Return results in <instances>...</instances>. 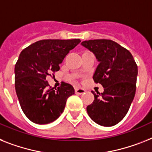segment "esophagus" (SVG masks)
<instances>
[{
    "mask_svg": "<svg viewBox=\"0 0 152 152\" xmlns=\"http://www.w3.org/2000/svg\"><path fill=\"white\" fill-rule=\"evenodd\" d=\"M85 92V90L84 88H75V93L78 94V95H81Z\"/></svg>",
    "mask_w": 152,
    "mask_h": 152,
    "instance_id": "esophagus-1",
    "label": "esophagus"
}]
</instances>
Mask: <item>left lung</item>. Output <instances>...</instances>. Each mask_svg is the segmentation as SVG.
Wrapping results in <instances>:
<instances>
[{
	"label": "left lung",
	"mask_w": 152,
	"mask_h": 152,
	"mask_svg": "<svg viewBox=\"0 0 152 152\" xmlns=\"http://www.w3.org/2000/svg\"><path fill=\"white\" fill-rule=\"evenodd\" d=\"M81 45L92 52L99 65L93 79L104 88L95 93L94 101L87 106L90 118L104 126H112L126 116L136 91L137 66L130 51L110 39L83 41Z\"/></svg>",
	"instance_id": "8db88e82"
}]
</instances>
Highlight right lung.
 <instances>
[{"mask_svg":"<svg viewBox=\"0 0 152 152\" xmlns=\"http://www.w3.org/2000/svg\"><path fill=\"white\" fill-rule=\"evenodd\" d=\"M80 42L79 39H43L21 52L15 67V86L22 111L32 122H53L64 112L67 98L75 94L70 84L62 82L54 88L46 77L60 70V64Z\"/></svg>","mask_w":152,"mask_h":152,"instance_id":"obj_1","label":"right lung"}]
</instances>
